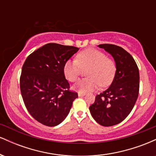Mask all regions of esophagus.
Listing matches in <instances>:
<instances>
[{"instance_id":"34e87169","label":"esophagus","mask_w":156,"mask_h":156,"mask_svg":"<svg viewBox=\"0 0 156 156\" xmlns=\"http://www.w3.org/2000/svg\"><path fill=\"white\" fill-rule=\"evenodd\" d=\"M78 97H83L85 95V94H83V93H81V92H78Z\"/></svg>"}]
</instances>
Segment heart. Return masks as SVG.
Wrapping results in <instances>:
<instances>
[{"mask_svg": "<svg viewBox=\"0 0 156 156\" xmlns=\"http://www.w3.org/2000/svg\"><path fill=\"white\" fill-rule=\"evenodd\" d=\"M87 69L88 78L78 80L74 88L79 92H92L100 85L106 87L115 77L117 66L114 60L106 57L105 53L94 48H88L80 52L76 59L68 60L64 65V74L71 82L78 79L82 69Z\"/></svg>", "mask_w": 156, "mask_h": 156, "instance_id": "1", "label": "heart"}]
</instances>
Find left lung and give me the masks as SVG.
<instances>
[{
    "label": "left lung",
    "mask_w": 156,
    "mask_h": 156,
    "mask_svg": "<svg viewBox=\"0 0 156 156\" xmlns=\"http://www.w3.org/2000/svg\"><path fill=\"white\" fill-rule=\"evenodd\" d=\"M98 47L112 55L117 71L110 87L95 97L89 111L97 122L108 127L122 122L133 109L139 96V72L132 55L122 48L112 44Z\"/></svg>",
    "instance_id": "left-lung-1"
}]
</instances>
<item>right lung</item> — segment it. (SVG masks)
<instances>
[{"label": "right lung", "mask_w": 156, "mask_h": 156, "mask_svg": "<svg viewBox=\"0 0 156 156\" xmlns=\"http://www.w3.org/2000/svg\"><path fill=\"white\" fill-rule=\"evenodd\" d=\"M79 48L56 43L44 44L25 61L20 86L27 110L47 126L59 125L70 111L78 93L69 90L64 65Z\"/></svg>", "instance_id": "1"}]
</instances>
